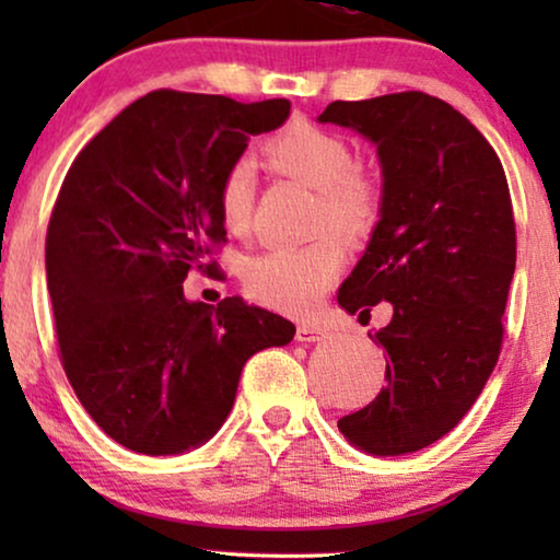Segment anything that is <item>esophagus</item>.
<instances>
[{
    "mask_svg": "<svg viewBox=\"0 0 560 560\" xmlns=\"http://www.w3.org/2000/svg\"><path fill=\"white\" fill-rule=\"evenodd\" d=\"M331 331L324 326H316V324H301L295 328V339L303 341V343H316V341H326Z\"/></svg>",
    "mask_w": 560,
    "mask_h": 560,
    "instance_id": "esophagus-1",
    "label": "esophagus"
}]
</instances>
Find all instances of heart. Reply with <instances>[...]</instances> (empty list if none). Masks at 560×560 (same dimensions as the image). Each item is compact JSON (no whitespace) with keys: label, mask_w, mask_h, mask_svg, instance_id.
I'll list each match as a JSON object with an SVG mask.
<instances>
[{"label":"heart","mask_w":560,"mask_h":560,"mask_svg":"<svg viewBox=\"0 0 560 560\" xmlns=\"http://www.w3.org/2000/svg\"><path fill=\"white\" fill-rule=\"evenodd\" d=\"M265 165L316 190L311 234L303 247H275L244 265V288L267 308L305 316L316 311L343 267V244H362L385 213V186L370 167L357 163L347 137L313 121L295 119L267 137ZM255 201V171L236 160L221 173L217 211L226 232L249 229Z\"/></svg>","instance_id":"1"}]
</instances>
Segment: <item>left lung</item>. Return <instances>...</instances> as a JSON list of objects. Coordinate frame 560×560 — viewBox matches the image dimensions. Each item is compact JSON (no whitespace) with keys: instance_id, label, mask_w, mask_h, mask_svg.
Instances as JSON below:
<instances>
[{"instance_id":"obj_1","label":"left lung","mask_w":560,"mask_h":560,"mask_svg":"<svg viewBox=\"0 0 560 560\" xmlns=\"http://www.w3.org/2000/svg\"><path fill=\"white\" fill-rule=\"evenodd\" d=\"M318 119L377 144L385 180V213L339 305L395 308L374 334L387 387L339 431L366 454H412L458 425L500 359L517 257L508 178L485 135L423 91L334 102Z\"/></svg>"}]
</instances>
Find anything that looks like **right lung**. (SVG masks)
I'll return each instance as SVG.
<instances>
[{"instance_id": "1", "label": "right lung", "mask_w": 560, "mask_h": 560, "mask_svg": "<svg viewBox=\"0 0 560 560\" xmlns=\"http://www.w3.org/2000/svg\"><path fill=\"white\" fill-rule=\"evenodd\" d=\"M288 114V98L158 89L68 167L45 236L58 354L94 423L129 451L183 454L211 439L244 362L293 341L290 320L242 298L183 295L190 270H219L221 173Z\"/></svg>"}]
</instances>
